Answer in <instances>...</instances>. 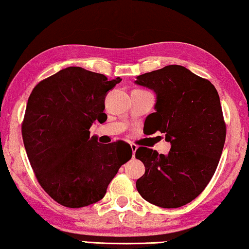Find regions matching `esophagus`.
<instances>
[{"label":"esophagus","instance_id":"esophagus-1","mask_svg":"<svg viewBox=\"0 0 249 249\" xmlns=\"http://www.w3.org/2000/svg\"><path fill=\"white\" fill-rule=\"evenodd\" d=\"M130 148H131V150H132V155H133V157H135L136 150H137V149H138V147L136 146V144H133V143H130Z\"/></svg>","mask_w":249,"mask_h":249}]
</instances>
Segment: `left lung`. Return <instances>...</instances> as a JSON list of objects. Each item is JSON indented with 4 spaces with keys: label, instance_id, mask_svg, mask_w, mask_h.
<instances>
[{
    "label": "left lung",
    "instance_id": "left-lung-1",
    "mask_svg": "<svg viewBox=\"0 0 249 249\" xmlns=\"http://www.w3.org/2000/svg\"><path fill=\"white\" fill-rule=\"evenodd\" d=\"M136 83L157 94L156 112L146 119L148 133L160 131L171 143L168 156L137 149L146 168L137 190L158 207H181L204 191L219 162L226 139L219 95L207 79L177 64L137 76Z\"/></svg>",
    "mask_w": 249,
    "mask_h": 249
}]
</instances>
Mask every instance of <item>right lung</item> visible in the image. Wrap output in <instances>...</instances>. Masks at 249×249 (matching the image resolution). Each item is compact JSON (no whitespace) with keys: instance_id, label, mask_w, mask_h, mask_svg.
I'll return each mask as SVG.
<instances>
[{"instance_id":"add662e5","label":"right lung","mask_w":249,"mask_h":249,"mask_svg":"<svg viewBox=\"0 0 249 249\" xmlns=\"http://www.w3.org/2000/svg\"><path fill=\"white\" fill-rule=\"evenodd\" d=\"M120 81L69 67L42 80L30 94L22 121L26 155L42 188L64 207L102 199L119 168L131 159L128 143L103 144L89 131L95 120H107L106 94Z\"/></svg>"}]
</instances>
